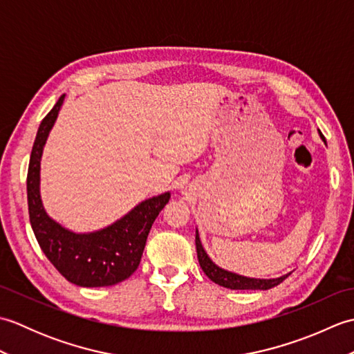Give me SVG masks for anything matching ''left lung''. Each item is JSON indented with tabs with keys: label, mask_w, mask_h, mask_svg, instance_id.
<instances>
[{
	"label": "left lung",
	"mask_w": 354,
	"mask_h": 354,
	"mask_svg": "<svg viewBox=\"0 0 354 354\" xmlns=\"http://www.w3.org/2000/svg\"><path fill=\"white\" fill-rule=\"evenodd\" d=\"M196 251H198V260L199 265L204 270L205 275L209 278V280L214 281L216 284L223 286L227 289H232V290H268L270 288H275V286L280 284L281 281H284L290 274L281 275L278 278H250V277H243L239 275L234 272H230V270H225L222 268H219L213 263V260L208 257V254L205 252L204 246L201 243L199 239V232L196 230Z\"/></svg>",
	"instance_id": "obj_1"
}]
</instances>
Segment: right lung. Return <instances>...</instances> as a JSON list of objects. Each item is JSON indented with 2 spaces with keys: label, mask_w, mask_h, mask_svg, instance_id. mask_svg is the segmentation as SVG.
Instances as JSON below:
<instances>
[{
  "label": "right lung",
  "mask_w": 354,
  "mask_h": 354,
  "mask_svg": "<svg viewBox=\"0 0 354 354\" xmlns=\"http://www.w3.org/2000/svg\"><path fill=\"white\" fill-rule=\"evenodd\" d=\"M65 94L39 124L30 155L27 173L28 214L41 250L59 272L73 284L82 288L112 286L129 278L137 270L152 223L170 199L162 193L142 201L129 213L109 227L79 234L64 228L45 213L41 193V156L55 124Z\"/></svg>",
  "instance_id": "1"
}]
</instances>
